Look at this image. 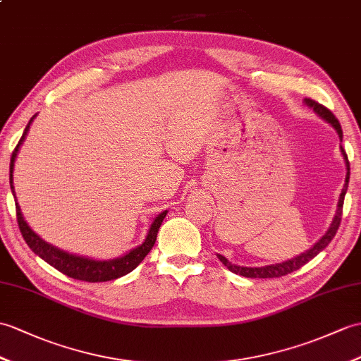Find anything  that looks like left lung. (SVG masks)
Returning <instances> with one entry per match:
<instances>
[{"label": "left lung", "instance_id": "obj_1", "mask_svg": "<svg viewBox=\"0 0 361 361\" xmlns=\"http://www.w3.org/2000/svg\"><path fill=\"white\" fill-rule=\"evenodd\" d=\"M305 102H306V104H307L309 107H312L314 111L322 116V118H324L326 121L331 123V124L334 126V128H335V130L338 132L340 138H343L341 126H340L338 120L335 118V115L329 111L328 107H324L323 104L314 102V99H311V98H306ZM341 152H343V157H345V160H346L348 173H346L345 188H343L341 194H340L337 214H335L334 220H332V224H331V228L328 229V232H326L324 235H323L320 240H318L311 249L306 250L305 254H301V255H298V257H295V258L288 259V262H284V263L271 264V266H263V267H243V266H235V264L229 263L228 259H226L223 255H216V257H219L220 262H221L226 267H228V269H229L231 272L240 274V275H243V276H247V279H280V276H283V275H288V274H290V272H294V271L300 269V267H303L307 262H311V259H312L314 257H317L318 254H320L322 250L332 241V238L335 237V233H337V231H338V228H340V223H341L343 203H345V195H346L348 183H349V160H348V155H346L345 150H343V147H341Z\"/></svg>", "mask_w": 361, "mask_h": 361}]
</instances>
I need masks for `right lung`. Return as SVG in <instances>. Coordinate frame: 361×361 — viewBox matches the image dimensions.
I'll list each match as a JSON object with an SVG mask.
<instances>
[{"mask_svg":"<svg viewBox=\"0 0 361 361\" xmlns=\"http://www.w3.org/2000/svg\"><path fill=\"white\" fill-rule=\"evenodd\" d=\"M32 120L26 126V129H24L23 137L20 138L18 145H16V147L13 149L12 158H11V188H12L13 195H15V190H13V175L12 173H13L15 158H16V154H18V149L21 146L24 137H26V133L30 128ZM15 207H16V221H18V228H20L21 235L33 252L43 258L44 262L49 263L50 266H54L55 269L63 272L67 276H71V279L89 281V283H99V281H109V280L120 279V276L135 269L142 259H145V257L150 252V249L154 247L158 229H160V226L167 214V211H164L157 216L152 226H150L145 243L133 250H130L129 254H126L121 258L111 259V262H95V259H89V258L67 254V252H63V250H60V249L50 246L49 243L41 240L37 233L29 228L27 223L24 221L23 215H21V209H20L18 203H16V197H15Z\"/></svg>","mask_w":361,"mask_h":361,"instance_id":"add662e5","label":"right lung"}]
</instances>
